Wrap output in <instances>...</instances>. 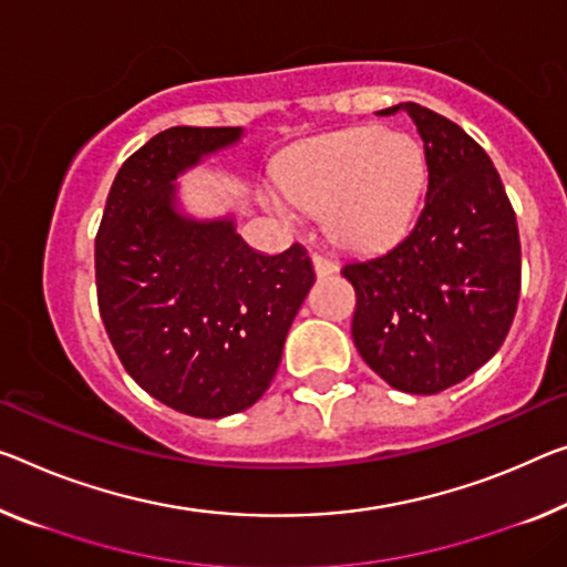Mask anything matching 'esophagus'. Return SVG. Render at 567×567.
Wrapping results in <instances>:
<instances>
[{"label": "esophagus", "mask_w": 567, "mask_h": 567, "mask_svg": "<svg viewBox=\"0 0 567 567\" xmlns=\"http://www.w3.org/2000/svg\"><path fill=\"white\" fill-rule=\"evenodd\" d=\"M311 264H313V271H317V276H319V278L332 276V274L337 271V264H334L332 258H327V256L313 254V256H311Z\"/></svg>", "instance_id": "obj_1"}]
</instances>
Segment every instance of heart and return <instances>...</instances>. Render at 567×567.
Wrapping results in <instances>:
<instances>
[{
  "label": "heart",
  "mask_w": 567,
  "mask_h": 567,
  "mask_svg": "<svg viewBox=\"0 0 567 567\" xmlns=\"http://www.w3.org/2000/svg\"><path fill=\"white\" fill-rule=\"evenodd\" d=\"M425 167L417 144L382 128L321 136L296 150L278 172L284 195L303 213H324L339 246L378 250L411 228ZM271 207L289 217L281 203Z\"/></svg>",
  "instance_id": "1"
}]
</instances>
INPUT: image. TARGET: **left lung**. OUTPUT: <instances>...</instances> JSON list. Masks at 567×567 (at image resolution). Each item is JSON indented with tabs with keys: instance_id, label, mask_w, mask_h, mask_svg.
Segmentation results:
<instances>
[{
	"instance_id": "left-lung-1",
	"label": "left lung",
	"mask_w": 567,
	"mask_h": 567,
	"mask_svg": "<svg viewBox=\"0 0 567 567\" xmlns=\"http://www.w3.org/2000/svg\"><path fill=\"white\" fill-rule=\"evenodd\" d=\"M429 193L413 230L380 256L350 260L352 339L390 388L435 395L489 362L519 301L517 217L499 172L454 121L417 103Z\"/></svg>"
}]
</instances>
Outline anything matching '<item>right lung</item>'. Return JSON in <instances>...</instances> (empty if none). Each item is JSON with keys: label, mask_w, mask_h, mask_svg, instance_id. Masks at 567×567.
Masks as SVG:
<instances>
[{"label": "right lung", "mask_w": 567, "mask_h": 567, "mask_svg": "<svg viewBox=\"0 0 567 567\" xmlns=\"http://www.w3.org/2000/svg\"><path fill=\"white\" fill-rule=\"evenodd\" d=\"M238 126H172L121 164L95 235V289L126 372L195 417L246 411L271 385L313 284L307 248L264 256L233 217L177 210L182 172L233 146Z\"/></svg>", "instance_id": "obj_1"}]
</instances>
